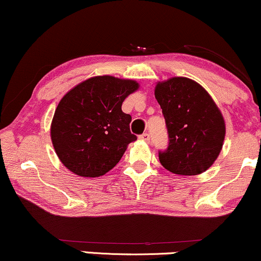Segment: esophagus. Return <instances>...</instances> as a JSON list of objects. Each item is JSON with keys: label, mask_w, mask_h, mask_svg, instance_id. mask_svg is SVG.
Segmentation results:
<instances>
[{"label": "esophagus", "mask_w": 261, "mask_h": 261, "mask_svg": "<svg viewBox=\"0 0 261 261\" xmlns=\"http://www.w3.org/2000/svg\"><path fill=\"white\" fill-rule=\"evenodd\" d=\"M139 139H140V140H143V141H146V143H149V141H150V136H149V133H144V134H141V136L139 137Z\"/></svg>", "instance_id": "1"}]
</instances>
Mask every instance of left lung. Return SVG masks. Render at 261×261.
<instances>
[{"label":"left lung","mask_w":261,"mask_h":261,"mask_svg":"<svg viewBox=\"0 0 261 261\" xmlns=\"http://www.w3.org/2000/svg\"><path fill=\"white\" fill-rule=\"evenodd\" d=\"M155 98L169 137L168 149L159 152L161 165L178 175H197L211 168L223 149L226 132L213 98L188 77L157 82Z\"/></svg>","instance_id":"1"}]
</instances>
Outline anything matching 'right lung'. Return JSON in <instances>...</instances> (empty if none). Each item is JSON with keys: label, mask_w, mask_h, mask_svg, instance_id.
<instances>
[{"label": "right lung", "mask_w": 261, "mask_h": 261, "mask_svg": "<svg viewBox=\"0 0 261 261\" xmlns=\"http://www.w3.org/2000/svg\"><path fill=\"white\" fill-rule=\"evenodd\" d=\"M139 89L133 80L95 76L70 89L58 104L50 139L60 162L76 175H104L120 162L128 144L132 116L122 102Z\"/></svg>", "instance_id": "obj_1"}]
</instances>
